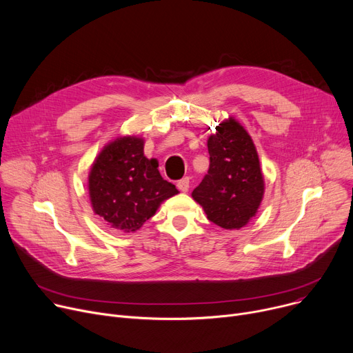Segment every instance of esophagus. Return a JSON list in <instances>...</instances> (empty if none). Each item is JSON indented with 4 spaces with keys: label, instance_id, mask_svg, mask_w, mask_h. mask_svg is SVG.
Wrapping results in <instances>:
<instances>
[{
    "label": "esophagus",
    "instance_id": "34e87169",
    "mask_svg": "<svg viewBox=\"0 0 353 353\" xmlns=\"http://www.w3.org/2000/svg\"><path fill=\"white\" fill-rule=\"evenodd\" d=\"M176 186H178V189H179L181 192H188V191H189V178L185 176V178L179 179V181L176 182Z\"/></svg>",
    "mask_w": 353,
    "mask_h": 353
}]
</instances>
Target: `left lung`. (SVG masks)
<instances>
[{
  "label": "left lung",
  "mask_w": 353,
  "mask_h": 353,
  "mask_svg": "<svg viewBox=\"0 0 353 353\" xmlns=\"http://www.w3.org/2000/svg\"><path fill=\"white\" fill-rule=\"evenodd\" d=\"M209 171L192 198L208 219L223 229H240L256 216L264 195L260 161L249 132L233 117L208 139Z\"/></svg>",
  "instance_id": "1"
}]
</instances>
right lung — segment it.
Masks as SVG:
<instances>
[{"label":"right lung","instance_id":"right-lung-1","mask_svg":"<svg viewBox=\"0 0 353 353\" xmlns=\"http://www.w3.org/2000/svg\"><path fill=\"white\" fill-rule=\"evenodd\" d=\"M178 189L158 171V161L144 155V140L120 137L108 143L89 174L93 210L114 229L139 230L155 214L161 202Z\"/></svg>","mask_w":353,"mask_h":353}]
</instances>
